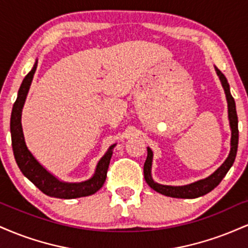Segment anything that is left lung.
I'll use <instances>...</instances> for the list:
<instances>
[{"label": "left lung", "instance_id": "8db88e82", "mask_svg": "<svg viewBox=\"0 0 248 248\" xmlns=\"http://www.w3.org/2000/svg\"><path fill=\"white\" fill-rule=\"evenodd\" d=\"M216 72L220 79L221 85L225 91V95H226L227 100V108H229V120H230V127H231V150H230L229 156L225 160V162L220 167L216 170L212 175L204 179H199V181L195 182V183L187 184V186H162V184L156 183L154 182L152 177V163H153V152L149 147L147 148L148 155L147 160L144 162L143 167V173L144 179H146L147 184L155 190L156 192L162 193V195L168 196V197L173 198H197L201 196L206 195L211 190L215 189L221 182V179L225 177L230 168L232 167L233 162L235 160V155H237L238 150V140H239V130H238V115L237 109H235V102L234 99L230 92V85L227 82L226 77L219 71L217 67H215Z\"/></svg>", "mask_w": 248, "mask_h": 248}]
</instances>
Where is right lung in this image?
<instances>
[{
  "label": "right lung",
  "mask_w": 248,
  "mask_h": 248,
  "mask_svg": "<svg viewBox=\"0 0 248 248\" xmlns=\"http://www.w3.org/2000/svg\"><path fill=\"white\" fill-rule=\"evenodd\" d=\"M37 69V61L33 65L32 70L25 76L22 81L21 87L18 90L17 99L14 104L13 112L10 118V133H11V146H13L14 156L17 166L22 173L29 181L32 182L35 186L45 195L50 197L62 198V199H72L85 197L95 193L100 187L104 186L107 177V170L109 166L110 157L113 154V148L115 144L109 147L107 153L105 154L99 161L96 166L94 175L90 179L80 183H67V182L59 181L52 173H50L38 161L33 157V155L29 152L27 144H25L23 129H22V109H23L25 99H27L28 92L32 81L33 75Z\"/></svg>",
  "instance_id": "obj_1"
}]
</instances>
